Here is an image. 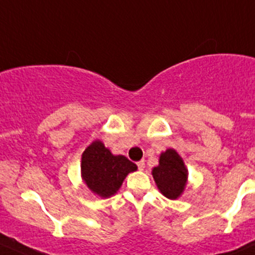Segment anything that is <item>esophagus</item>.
Masks as SVG:
<instances>
[{"mask_svg": "<svg viewBox=\"0 0 255 255\" xmlns=\"http://www.w3.org/2000/svg\"><path fill=\"white\" fill-rule=\"evenodd\" d=\"M137 166H138V169H139V170H143V169L145 168V163H144V160L138 161V163H137Z\"/></svg>", "mask_w": 255, "mask_h": 255, "instance_id": "esophagus-1", "label": "esophagus"}]
</instances>
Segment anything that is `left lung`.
<instances>
[{
	"label": "left lung",
	"mask_w": 255,
	"mask_h": 255,
	"mask_svg": "<svg viewBox=\"0 0 255 255\" xmlns=\"http://www.w3.org/2000/svg\"><path fill=\"white\" fill-rule=\"evenodd\" d=\"M151 174L158 189L168 199L175 200L184 191L187 170L182 159L174 149H168L161 154L159 165L153 169Z\"/></svg>",
	"instance_id": "8db88e82"
}]
</instances>
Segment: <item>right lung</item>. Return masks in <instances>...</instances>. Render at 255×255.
Segmentation results:
<instances>
[{"label": "right lung", "mask_w": 255, "mask_h": 255, "mask_svg": "<svg viewBox=\"0 0 255 255\" xmlns=\"http://www.w3.org/2000/svg\"><path fill=\"white\" fill-rule=\"evenodd\" d=\"M135 170L134 163L125 155H113L100 140L87 146L82 154V179L92 191L102 197L115 195L125 177Z\"/></svg>", "instance_id": "right-lung-1"}]
</instances>
